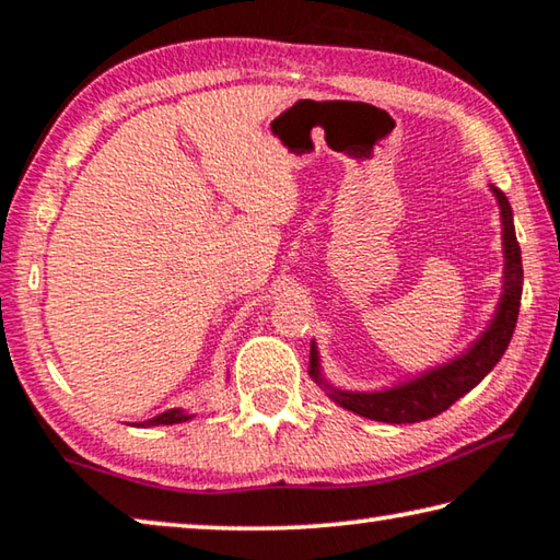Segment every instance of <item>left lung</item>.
<instances>
[{
  "label": "left lung",
  "instance_id": "1",
  "mask_svg": "<svg viewBox=\"0 0 560 560\" xmlns=\"http://www.w3.org/2000/svg\"><path fill=\"white\" fill-rule=\"evenodd\" d=\"M494 189L501 220H504V254H506V269H504V296H501L499 311L487 334L474 343L462 358L452 360V363L438 368V371L424 373L412 383L397 385L393 390L383 393H340L328 387L324 377L318 373V353L311 346V360L308 373L318 385L328 387V395L334 397L346 410L355 412L360 417L377 422L390 424H407V422H422L430 417H438L447 410L462 395H467L474 385L485 381V375L499 363L504 355L511 336H514L516 318H518V303H521V283H524V267H521V249L516 242L514 222H511V205L501 189Z\"/></svg>",
  "mask_w": 560,
  "mask_h": 560
}]
</instances>
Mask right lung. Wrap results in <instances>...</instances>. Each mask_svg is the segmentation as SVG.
Here are the masks:
<instances>
[{
  "label": "right lung",
  "mask_w": 560,
  "mask_h": 560,
  "mask_svg": "<svg viewBox=\"0 0 560 560\" xmlns=\"http://www.w3.org/2000/svg\"><path fill=\"white\" fill-rule=\"evenodd\" d=\"M185 420H189V415H185L183 410H167L163 415L153 417V420L138 422V428H155V424H175V422H185Z\"/></svg>",
  "instance_id": "right-lung-1"
}]
</instances>
